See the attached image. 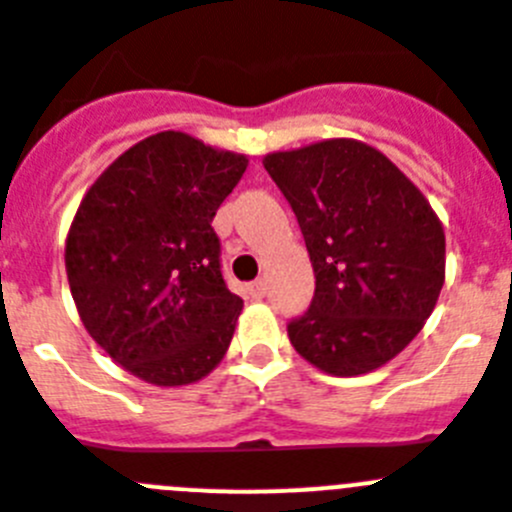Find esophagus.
Wrapping results in <instances>:
<instances>
[{
	"label": "esophagus",
	"mask_w": 512,
	"mask_h": 512,
	"mask_svg": "<svg viewBox=\"0 0 512 512\" xmlns=\"http://www.w3.org/2000/svg\"><path fill=\"white\" fill-rule=\"evenodd\" d=\"M265 293H267L265 280H255V283H250V296L252 298H265Z\"/></svg>",
	"instance_id": "obj_1"
}]
</instances>
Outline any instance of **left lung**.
<instances>
[{
  "label": "left lung",
  "instance_id": "left-lung-1",
  "mask_svg": "<svg viewBox=\"0 0 512 512\" xmlns=\"http://www.w3.org/2000/svg\"><path fill=\"white\" fill-rule=\"evenodd\" d=\"M296 214L316 290L288 324L290 344L336 377L365 375L403 352L444 285L439 216L380 150L357 140L265 155Z\"/></svg>",
  "mask_w": 512,
  "mask_h": 512
}]
</instances>
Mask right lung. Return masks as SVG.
I'll return each instance as SVG.
<instances>
[{"label":"right lung","instance_id":"1","mask_svg":"<svg viewBox=\"0 0 512 512\" xmlns=\"http://www.w3.org/2000/svg\"><path fill=\"white\" fill-rule=\"evenodd\" d=\"M245 155L158 132L109 165L73 216L66 273L109 357L160 388L191 385L227 354L242 298L222 278L216 209Z\"/></svg>","mask_w":512,"mask_h":512}]
</instances>
